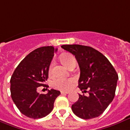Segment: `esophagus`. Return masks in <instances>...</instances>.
Returning a JSON list of instances; mask_svg holds the SVG:
<instances>
[{
    "mask_svg": "<svg viewBox=\"0 0 130 130\" xmlns=\"http://www.w3.org/2000/svg\"><path fill=\"white\" fill-rule=\"evenodd\" d=\"M61 93H62V94H68V93H69V92H68V91H61Z\"/></svg>",
    "mask_w": 130,
    "mask_h": 130,
    "instance_id": "esophagus-1",
    "label": "esophagus"
}]
</instances>
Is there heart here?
<instances>
[{
  "label": "heart",
  "instance_id": "obj_1",
  "mask_svg": "<svg viewBox=\"0 0 130 130\" xmlns=\"http://www.w3.org/2000/svg\"><path fill=\"white\" fill-rule=\"evenodd\" d=\"M61 60L64 63L68 68L72 63L76 62V59L74 56L69 54H63L61 56ZM54 62L52 61L49 67V73L51 74L53 73V69H54ZM74 83V79L73 78H62V77H58L57 79H54L52 82V86L57 89H60L62 91H68L72 87Z\"/></svg>",
  "mask_w": 130,
  "mask_h": 130
}]
</instances>
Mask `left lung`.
<instances>
[{
  "label": "left lung",
  "instance_id": "1",
  "mask_svg": "<svg viewBox=\"0 0 130 130\" xmlns=\"http://www.w3.org/2000/svg\"><path fill=\"white\" fill-rule=\"evenodd\" d=\"M62 48L75 56L80 68L79 88L89 95L79 94V100L72 105L76 116L90 119L100 116L115 97L118 74L107 58L91 47L64 45Z\"/></svg>",
  "mask_w": 130,
  "mask_h": 130
}]
</instances>
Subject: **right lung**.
Masks as SVG:
<instances>
[{
	"label": "right lung",
	"instance_id": "right-lung-1",
	"mask_svg": "<svg viewBox=\"0 0 130 130\" xmlns=\"http://www.w3.org/2000/svg\"><path fill=\"white\" fill-rule=\"evenodd\" d=\"M58 49L53 46L39 47L20 62L10 80L13 101L25 116L40 119L47 116L54 108L55 100L60 91L49 90L47 93H39L37 89L48 79L49 67Z\"/></svg>",
	"mask_w": 130,
	"mask_h": 130
}]
</instances>
